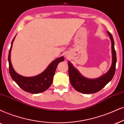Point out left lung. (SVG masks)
<instances>
[{"mask_svg": "<svg viewBox=\"0 0 124 124\" xmlns=\"http://www.w3.org/2000/svg\"><path fill=\"white\" fill-rule=\"evenodd\" d=\"M108 34L110 36L112 42V66L106 74L95 79H89L84 77L76 69L71 62L68 61L69 75L71 85L77 91L84 94H93L98 92L112 80L116 70L117 58L116 53L114 49V42L112 35L109 31Z\"/></svg>", "mask_w": 124, "mask_h": 124, "instance_id": "8db88e82", "label": "left lung"}]
</instances>
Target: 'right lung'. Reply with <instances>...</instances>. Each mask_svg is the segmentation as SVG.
Wrapping results in <instances>:
<instances>
[{"mask_svg":"<svg viewBox=\"0 0 124 124\" xmlns=\"http://www.w3.org/2000/svg\"><path fill=\"white\" fill-rule=\"evenodd\" d=\"M15 38V37L14 38L11 42L8 58L9 63V71L12 79L18 84L20 88L28 93L38 94L45 92L52 84L53 77L55 73L57 65L59 62L64 61L63 57H59L53 61L48 66L45 71L38 76L30 77L20 76L14 70L11 62V51Z\"/></svg>","mask_w":124,"mask_h":124,"instance_id":"1","label":"right lung"}]
</instances>
